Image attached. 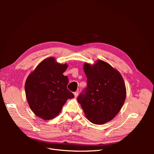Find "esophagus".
Instances as JSON below:
<instances>
[{"label": "esophagus", "instance_id": "esophagus-1", "mask_svg": "<svg viewBox=\"0 0 154 154\" xmlns=\"http://www.w3.org/2000/svg\"><path fill=\"white\" fill-rule=\"evenodd\" d=\"M78 94H79L78 91H76V92H74V97H78Z\"/></svg>", "mask_w": 154, "mask_h": 154}]
</instances>
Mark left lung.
<instances>
[{"mask_svg":"<svg viewBox=\"0 0 154 154\" xmlns=\"http://www.w3.org/2000/svg\"><path fill=\"white\" fill-rule=\"evenodd\" d=\"M83 70L87 87L77 100L91 123L105 124L114 118L124 104L127 90L123 78L117 69L101 60L92 65L85 62Z\"/></svg>","mask_w":154,"mask_h":154,"instance_id":"left-lung-1","label":"left lung"}]
</instances>
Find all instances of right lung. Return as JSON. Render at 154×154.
I'll return each instance as SVG.
<instances>
[{
    "label": "right lung",
    "instance_id": "1",
    "mask_svg": "<svg viewBox=\"0 0 154 154\" xmlns=\"http://www.w3.org/2000/svg\"><path fill=\"white\" fill-rule=\"evenodd\" d=\"M67 67V63H60L55 58L49 57L42 60L27 76L26 99L36 116L52 119L61 112L67 100L74 97L67 88L68 78L63 74Z\"/></svg>",
    "mask_w": 154,
    "mask_h": 154
}]
</instances>
